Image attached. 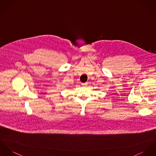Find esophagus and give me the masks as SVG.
Wrapping results in <instances>:
<instances>
[{"label": "esophagus", "instance_id": "esophagus-1", "mask_svg": "<svg viewBox=\"0 0 156 156\" xmlns=\"http://www.w3.org/2000/svg\"><path fill=\"white\" fill-rule=\"evenodd\" d=\"M87 83H82V86L83 87H87Z\"/></svg>", "mask_w": 156, "mask_h": 156}]
</instances>
